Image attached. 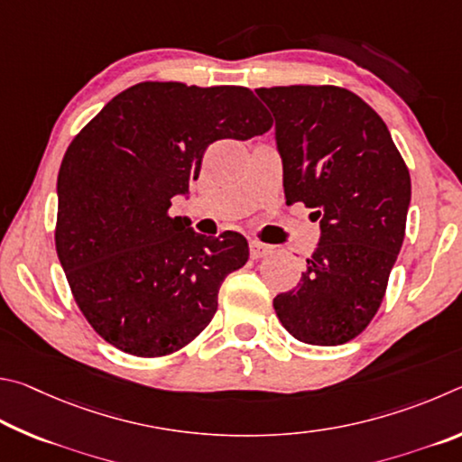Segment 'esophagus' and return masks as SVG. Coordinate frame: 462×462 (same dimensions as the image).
Masks as SVG:
<instances>
[{
  "mask_svg": "<svg viewBox=\"0 0 462 462\" xmlns=\"http://www.w3.org/2000/svg\"><path fill=\"white\" fill-rule=\"evenodd\" d=\"M270 252H272V247L262 244V241H249V255H252L254 260H260V257L268 255Z\"/></svg>",
  "mask_w": 462,
  "mask_h": 462,
  "instance_id": "esophagus-1",
  "label": "esophagus"
}]
</instances>
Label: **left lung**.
Returning a JSON list of instances; mask_svg holds the SVG:
<instances>
[{"label":"left lung","mask_w":462,"mask_h":462,"mask_svg":"<svg viewBox=\"0 0 462 462\" xmlns=\"http://www.w3.org/2000/svg\"><path fill=\"white\" fill-rule=\"evenodd\" d=\"M276 119L286 205L304 202L320 241L298 286L273 298L298 341L343 345L382 304L406 236L410 172L383 119L333 85L255 88Z\"/></svg>","instance_id":"8db88e82"}]
</instances>
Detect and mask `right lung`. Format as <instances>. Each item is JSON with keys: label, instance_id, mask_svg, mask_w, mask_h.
<instances>
[{"label": "right lung", "instance_id": "1", "mask_svg": "<svg viewBox=\"0 0 462 462\" xmlns=\"http://www.w3.org/2000/svg\"><path fill=\"white\" fill-rule=\"evenodd\" d=\"M270 127L247 87L145 80L70 142L56 182V254L80 312L109 345L164 357L205 330L223 280L247 262V239L199 236L189 218L168 215L170 199L189 192L210 143Z\"/></svg>", "mask_w": 462, "mask_h": 462}]
</instances>
